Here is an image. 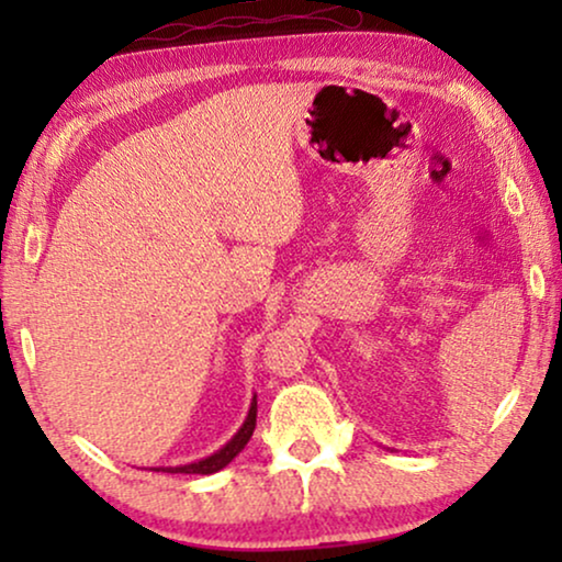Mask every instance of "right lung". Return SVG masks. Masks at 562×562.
<instances>
[{
  "label": "right lung",
  "mask_w": 562,
  "mask_h": 562,
  "mask_svg": "<svg viewBox=\"0 0 562 562\" xmlns=\"http://www.w3.org/2000/svg\"><path fill=\"white\" fill-rule=\"evenodd\" d=\"M256 414H258V398L252 396L250 402V409H248V417H245L243 427L237 429L233 435V440L227 445H222L217 452H212V456H206L202 460H194V463H187V465H168V468H153V471L158 473H199V475H210V473H217L222 468L229 465L235 460L237 452H240L248 440L252 437V429H256Z\"/></svg>",
  "instance_id": "1"
}]
</instances>
